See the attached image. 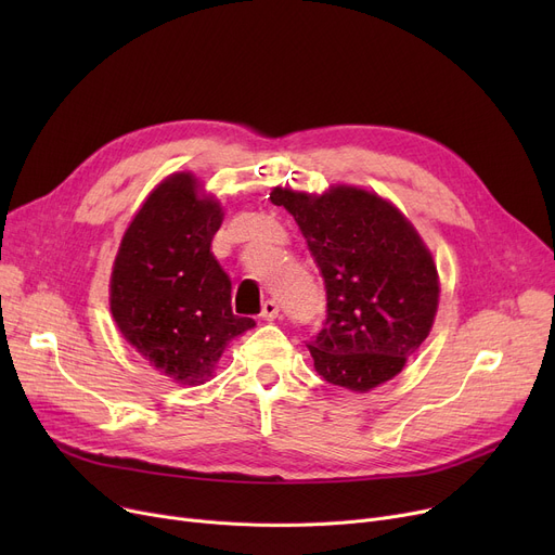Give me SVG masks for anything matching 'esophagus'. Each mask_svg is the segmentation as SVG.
I'll return each instance as SVG.
<instances>
[{"label": "esophagus", "mask_w": 555, "mask_h": 555, "mask_svg": "<svg viewBox=\"0 0 555 555\" xmlns=\"http://www.w3.org/2000/svg\"><path fill=\"white\" fill-rule=\"evenodd\" d=\"M260 317L266 319V322H274V319L279 317V304H276V301H272V299L262 301V308H260Z\"/></svg>", "instance_id": "1"}]
</instances>
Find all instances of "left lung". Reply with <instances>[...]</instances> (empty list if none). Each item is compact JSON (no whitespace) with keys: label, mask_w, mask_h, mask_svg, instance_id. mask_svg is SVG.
Here are the masks:
<instances>
[{"label":"left lung","mask_w":555,"mask_h":555,"mask_svg":"<svg viewBox=\"0 0 555 555\" xmlns=\"http://www.w3.org/2000/svg\"><path fill=\"white\" fill-rule=\"evenodd\" d=\"M270 199L295 216L324 279L326 322L308 341L317 373L360 393L391 380L439 308V272L414 224L358 186H276Z\"/></svg>","instance_id":"8db88e82"}]
</instances>
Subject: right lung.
<instances>
[{
  "label": "right lung",
  "mask_w": 555,
  "mask_h": 555,
  "mask_svg": "<svg viewBox=\"0 0 555 555\" xmlns=\"http://www.w3.org/2000/svg\"><path fill=\"white\" fill-rule=\"evenodd\" d=\"M222 218L191 172H175L141 204L112 268L109 310L121 335L186 387L214 377L227 344L254 328L231 312V281L211 251Z\"/></svg>",
  "instance_id": "obj_1"
}]
</instances>
